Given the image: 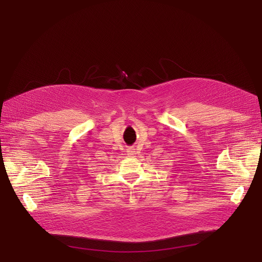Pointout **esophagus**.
<instances>
[{
	"mask_svg": "<svg viewBox=\"0 0 262 262\" xmlns=\"http://www.w3.org/2000/svg\"><path fill=\"white\" fill-rule=\"evenodd\" d=\"M128 152H129V154H130V155H134V153H135V151H134L133 149H129V151H128Z\"/></svg>",
	"mask_w": 262,
	"mask_h": 262,
	"instance_id": "obj_1",
	"label": "esophagus"
}]
</instances>
